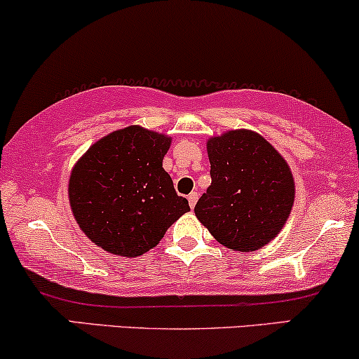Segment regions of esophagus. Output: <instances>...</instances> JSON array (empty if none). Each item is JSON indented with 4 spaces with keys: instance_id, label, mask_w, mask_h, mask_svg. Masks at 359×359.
I'll return each instance as SVG.
<instances>
[{
    "instance_id": "obj_1",
    "label": "esophagus",
    "mask_w": 359,
    "mask_h": 359,
    "mask_svg": "<svg viewBox=\"0 0 359 359\" xmlns=\"http://www.w3.org/2000/svg\"><path fill=\"white\" fill-rule=\"evenodd\" d=\"M198 198H200V194H198L196 191L189 193V194H188V203H189V206L194 208V205H196V201H198Z\"/></svg>"
}]
</instances>
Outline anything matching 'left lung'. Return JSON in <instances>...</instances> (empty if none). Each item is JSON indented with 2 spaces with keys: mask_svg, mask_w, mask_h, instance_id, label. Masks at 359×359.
<instances>
[{
  "mask_svg": "<svg viewBox=\"0 0 359 359\" xmlns=\"http://www.w3.org/2000/svg\"><path fill=\"white\" fill-rule=\"evenodd\" d=\"M211 184L194 215L223 246L256 251L285 226L294 203L290 166L263 136L233 130L206 143Z\"/></svg>",
  "mask_w": 359,
  "mask_h": 359,
  "instance_id": "left-lung-1",
  "label": "left lung"
}]
</instances>
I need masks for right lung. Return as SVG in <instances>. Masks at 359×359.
Listing matches in <instances>:
<instances>
[{"label":"right lung","mask_w":359,"mask_h":359,"mask_svg":"<svg viewBox=\"0 0 359 359\" xmlns=\"http://www.w3.org/2000/svg\"><path fill=\"white\" fill-rule=\"evenodd\" d=\"M171 138L128 126L96 141L69 176V205L96 246L118 256H141L189 211L163 170Z\"/></svg>","instance_id":"1"}]
</instances>
